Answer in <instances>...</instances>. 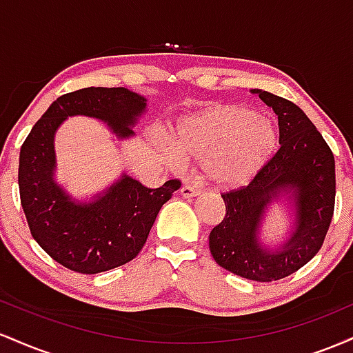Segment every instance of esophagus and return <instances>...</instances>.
Listing matches in <instances>:
<instances>
[{"instance_id":"esophagus-1","label":"esophagus","mask_w":353,"mask_h":353,"mask_svg":"<svg viewBox=\"0 0 353 353\" xmlns=\"http://www.w3.org/2000/svg\"><path fill=\"white\" fill-rule=\"evenodd\" d=\"M181 194L184 197H196V196H199L201 190L197 188H194V185H190V184H184L181 188Z\"/></svg>"}]
</instances>
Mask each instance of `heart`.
<instances>
[{
	"label": "heart",
	"mask_w": 353,
	"mask_h": 353,
	"mask_svg": "<svg viewBox=\"0 0 353 353\" xmlns=\"http://www.w3.org/2000/svg\"><path fill=\"white\" fill-rule=\"evenodd\" d=\"M171 145L181 159L201 161L204 179L222 190L241 189L257 176L277 148V131L269 117L245 104L224 103L182 119ZM172 165L179 158L163 145Z\"/></svg>",
	"instance_id": "obj_1"
}]
</instances>
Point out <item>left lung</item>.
<instances>
[{
	"instance_id": "left-lung-1",
	"label": "left lung",
	"mask_w": 353,
	"mask_h": 353,
	"mask_svg": "<svg viewBox=\"0 0 353 353\" xmlns=\"http://www.w3.org/2000/svg\"><path fill=\"white\" fill-rule=\"evenodd\" d=\"M279 117V151L249 185L222 194L225 217L212 229L214 261L249 281L272 282L297 272L319 252L335 205V161L329 144L297 104L252 89ZM286 196L296 217L291 237L277 250L258 234L266 205Z\"/></svg>"
}]
</instances>
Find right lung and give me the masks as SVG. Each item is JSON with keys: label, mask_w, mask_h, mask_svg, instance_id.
Here are the masks:
<instances>
[{"label": "right lung", "mask_w": 353, "mask_h": 353, "mask_svg": "<svg viewBox=\"0 0 353 353\" xmlns=\"http://www.w3.org/2000/svg\"><path fill=\"white\" fill-rule=\"evenodd\" d=\"M148 99L125 88H84L59 96L28 134L19 152V197L31 236L48 255L79 274L128 264L141 252L163 205L179 179L144 188L123 174L96 199H72L54 179V134L64 119H99L119 139L134 136Z\"/></svg>", "instance_id": "1"}]
</instances>
